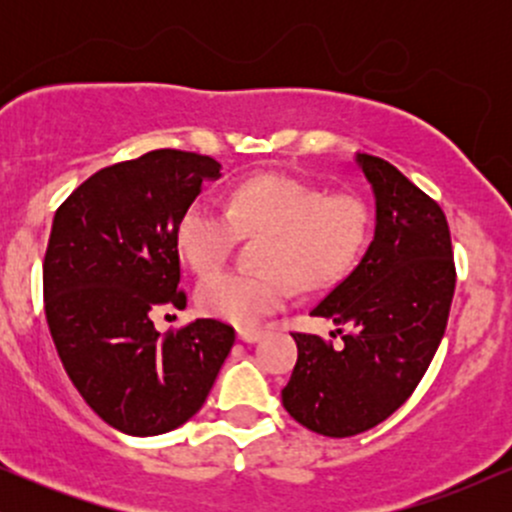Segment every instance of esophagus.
Here are the masks:
<instances>
[{"instance_id":"obj_1","label":"esophagus","mask_w":512,"mask_h":512,"mask_svg":"<svg viewBox=\"0 0 512 512\" xmlns=\"http://www.w3.org/2000/svg\"><path fill=\"white\" fill-rule=\"evenodd\" d=\"M238 339L243 344H255L262 339V332L260 330H238Z\"/></svg>"}]
</instances>
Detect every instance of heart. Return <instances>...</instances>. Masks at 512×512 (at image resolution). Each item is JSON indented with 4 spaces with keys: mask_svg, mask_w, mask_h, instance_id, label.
<instances>
[{
    "mask_svg": "<svg viewBox=\"0 0 512 512\" xmlns=\"http://www.w3.org/2000/svg\"><path fill=\"white\" fill-rule=\"evenodd\" d=\"M370 214L356 195H330L291 175H255L231 192L228 207L197 199L182 211L175 243L197 274L214 272L243 236H262V272L211 274L197 286L202 313L250 327L303 289L330 284L354 262L368 236Z\"/></svg>",
    "mask_w": 512,
    "mask_h": 512,
    "instance_id": "obj_1",
    "label": "heart"
}]
</instances>
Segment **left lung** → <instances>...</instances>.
Instances as JSON below:
<instances>
[{
    "instance_id": "1",
    "label": "left lung",
    "mask_w": 512,
    "mask_h": 512,
    "mask_svg": "<svg viewBox=\"0 0 512 512\" xmlns=\"http://www.w3.org/2000/svg\"><path fill=\"white\" fill-rule=\"evenodd\" d=\"M354 163L375 199L373 240L310 310L350 334L337 346L293 334L298 361L281 390L298 424L330 438L368 431L407 402L436 356L455 293L443 209L383 158L356 154Z\"/></svg>"
}]
</instances>
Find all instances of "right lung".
Wrapping results in <instances>:
<instances>
[{
    "mask_svg": "<svg viewBox=\"0 0 512 512\" xmlns=\"http://www.w3.org/2000/svg\"><path fill=\"white\" fill-rule=\"evenodd\" d=\"M209 156L158 149L115 163L64 199L43 262L45 317L84 402L127 436H161L202 409L236 342L233 327L195 320L161 337L151 315L185 308L175 228Z\"/></svg>",
    "mask_w": 512,
    "mask_h": 512,
    "instance_id": "1",
    "label": "right lung"
}]
</instances>
